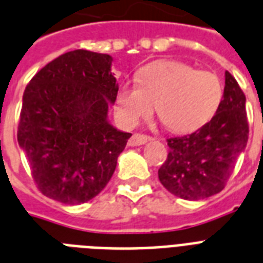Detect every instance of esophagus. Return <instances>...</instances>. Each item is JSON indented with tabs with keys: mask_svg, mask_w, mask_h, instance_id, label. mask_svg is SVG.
Here are the masks:
<instances>
[{
	"mask_svg": "<svg viewBox=\"0 0 263 263\" xmlns=\"http://www.w3.org/2000/svg\"><path fill=\"white\" fill-rule=\"evenodd\" d=\"M150 140V138L147 135H142V134H134L131 136V139L128 140V146L135 147V146H142L144 143H147Z\"/></svg>",
	"mask_w": 263,
	"mask_h": 263,
	"instance_id": "obj_1",
	"label": "esophagus"
}]
</instances>
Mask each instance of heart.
<instances>
[{"label": "heart", "mask_w": 263, "mask_h": 263, "mask_svg": "<svg viewBox=\"0 0 263 263\" xmlns=\"http://www.w3.org/2000/svg\"><path fill=\"white\" fill-rule=\"evenodd\" d=\"M223 100V85L213 72L200 71L176 61L144 66L138 82H124L117 89L115 116L124 128H134L150 116L157 104L162 123L174 132L187 134L204 127Z\"/></svg>", "instance_id": "heart-1"}]
</instances>
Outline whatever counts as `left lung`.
Masks as SVG:
<instances>
[{
  "instance_id": "left-lung-1",
  "label": "left lung",
  "mask_w": 263,
  "mask_h": 263,
  "mask_svg": "<svg viewBox=\"0 0 263 263\" xmlns=\"http://www.w3.org/2000/svg\"><path fill=\"white\" fill-rule=\"evenodd\" d=\"M249 139L246 97L226 71L223 100L216 115L191 135L167 139V159L158 170L168 192L197 201L224 189Z\"/></svg>"
}]
</instances>
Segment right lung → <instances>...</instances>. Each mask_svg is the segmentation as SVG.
Instances as JSON below:
<instances>
[{
  "label": "right lung",
  "mask_w": 263,
  "mask_h": 263,
  "mask_svg": "<svg viewBox=\"0 0 263 263\" xmlns=\"http://www.w3.org/2000/svg\"><path fill=\"white\" fill-rule=\"evenodd\" d=\"M113 58L87 50L58 57L25 87L17 131L44 196L77 205L109 182L131 134L108 121L119 85Z\"/></svg>",
  "instance_id": "1"
}]
</instances>
